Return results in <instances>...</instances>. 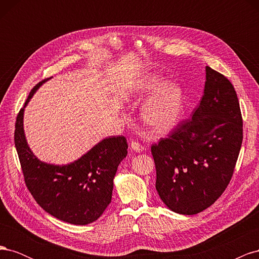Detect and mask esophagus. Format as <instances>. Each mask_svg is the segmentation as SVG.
Wrapping results in <instances>:
<instances>
[{"label":"esophagus","instance_id":"obj_1","mask_svg":"<svg viewBox=\"0 0 259 259\" xmlns=\"http://www.w3.org/2000/svg\"><path fill=\"white\" fill-rule=\"evenodd\" d=\"M131 148L133 149V150L136 151V152H138V153H140V152H143V151H144V147H143L142 145H140V144L136 143V142H133V143L131 144Z\"/></svg>","mask_w":259,"mask_h":259}]
</instances>
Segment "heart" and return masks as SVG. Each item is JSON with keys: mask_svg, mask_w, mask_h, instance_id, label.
<instances>
[{"mask_svg": "<svg viewBox=\"0 0 259 259\" xmlns=\"http://www.w3.org/2000/svg\"><path fill=\"white\" fill-rule=\"evenodd\" d=\"M142 108L144 122L155 133H163L173 126L183 108V91L171 81L163 82L160 74L146 73L132 86L130 95L143 99L151 92Z\"/></svg>", "mask_w": 259, "mask_h": 259, "instance_id": "1", "label": "heart"}]
</instances>
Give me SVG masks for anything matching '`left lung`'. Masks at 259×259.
Wrapping results in <instances>:
<instances>
[{"label":"left lung","mask_w":259,"mask_h":259,"mask_svg":"<svg viewBox=\"0 0 259 259\" xmlns=\"http://www.w3.org/2000/svg\"><path fill=\"white\" fill-rule=\"evenodd\" d=\"M200 105L167 138L151 146L155 189L170 210L194 215L221 197L232 177L243 139L237 93L209 67Z\"/></svg>","instance_id":"8db88e82"}]
</instances>
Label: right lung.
Listing matches in <instances>:
<instances>
[{"label":"right lung","instance_id":"add662e5","mask_svg":"<svg viewBox=\"0 0 259 259\" xmlns=\"http://www.w3.org/2000/svg\"><path fill=\"white\" fill-rule=\"evenodd\" d=\"M48 80L34 86L17 115L15 147L26 185L37 204L62 222L89 225L97 221L110 204L113 178L119 164L127 155L128 146L124 136H111L65 165L38 160L27 143L23 112L34 93Z\"/></svg>","mask_w":259,"mask_h":259}]
</instances>
